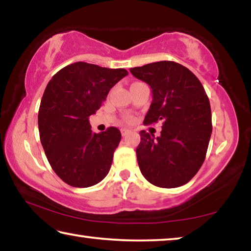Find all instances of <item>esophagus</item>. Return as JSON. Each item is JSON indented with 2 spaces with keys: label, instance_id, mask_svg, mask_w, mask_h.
Returning a JSON list of instances; mask_svg holds the SVG:
<instances>
[{
  "label": "esophagus",
  "instance_id": "1",
  "mask_svg": "<svg viewBox=\"0 0 251 251\" xmlns=\"http://www.w3.org/2000/svg\"><path fill=\"white\" fill-rule=\"evenodd\" d=\"M121 133H122V136H126L127 134L129 133V129H127V128H122V129H121Z\"/></svg>",
  "mask_w": 251,
  "mask_h": 251
}]
</instances>
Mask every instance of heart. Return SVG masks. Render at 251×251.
Segmentation results:
<instances>
[{
    "instance_id": "heart-1",
    "label": "heart",
    "mask_w": 251,
    "mask_h": 251,
    "mask_svg": "<svg viewBox=\"0 0 251 251\" xmlns=\"http://www.w3.org/2000/svg\"><path fill=\"white\" fill-rule=\"evenodd\" d=\"M126 120H127V122H131V121H133V118H131L130 116H128V117L126 118Z\"/></svg>"
}]
</instances>
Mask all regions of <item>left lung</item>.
<instances>
[{"label":"left lung","instance_id":"8db88e82","mask_svg":"<svg viewBox=\"0 0 251 251\" xmlns=\"http://www.w3.org/2000/svg\"><path fill=\"white\" fill-rule=\"evenodd\" d=\"M151 88L152 100L144 124L163 123L159 137L142 130L136 148L143 176L157 187L188 182L205 160L212 131L208 96L196 75L172 61L130 69Z\"/></svg>","mask_w":251,"mask_h":251}]
</instances>
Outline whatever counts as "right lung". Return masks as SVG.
Instances as JSON below:
<instances>
[{"instance_id":"obj_1","label":"right lung","mask_w":251,"mask_h":251,"mask_svg":"<svg viewBox=\"0 0 251 251\" xmlns=\"http://www.w3.org/2000/svg\"><path fill=\"white\" fill-rule=\"evenodd\" d=\"M127 74L124 69L76 62L59 70L46 86L39 110L40 138L50 167L67 185L91 187L108 174L121 131L108 127L93 133L90 116Z\"/></svg>"}]
</instances>
